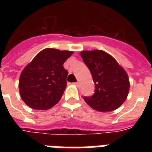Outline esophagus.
Instances as JSON below:
<instances>
[{"label": "esophagus", "instance_id": "1", "mask_svg": "<svg viewBox=\"0 0 152 152\" xmlns=\"http://www.w3.org/2000/svg\"><path fill=\"white\" fill-rule=\"evenodd\" d=\"M74 85H76V87H79V86H80V83H79L78 82H76V83H74Z\"/></svg>", "mask_w": 152, "mask_h": 152}]
</instances>
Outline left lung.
<instances>
[{
    "mask_svg": "<svg viewBox=\"0 0 152 152\" xmlns=\"http://www.w3.org/2000/svg\"><path fill=\"white\" fill-rule=\"evenodd\" d=\"M80 56L95 84V94L91 97H83L84 101L99 112L117 110L127 99L129 91L127 72L110 54L103 50H83Z\"/></svg>",
    "mask_w": 152,
    "mask_h": 152,
    "instance_id": "obj_1",
    "label": "left lung"
}]
</instances>
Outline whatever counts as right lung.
Returning a JSON list of instances; mask_svg holds the SVG:
<instances>
[{
	"label": "right lung",
	"mask_w": 152,
	"mask_h": 152,
	"mask_svg": "<svg viewBox=\"0 0 152 152\" xmlns=\"http://www.w3.org/2000/svg\"><path fill=\"white\" fill-rule=\"evenodd\" d=\"M72 53L69 50L44 49L25 67L20 74L19 89L27 106L46 110L60 101L69 73L63 64Z\"/></svg>",
	"instance_id": "obj_1"
}]
</instances>
